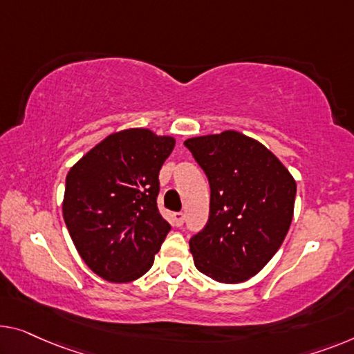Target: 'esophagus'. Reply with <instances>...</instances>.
I'll list each match as a JSON object with an SVG mask.
<instances>
[{
	"label": "esophagus",
	"instance_id": "34e87169",
	"mask_svg": "<svg viewBox=\"0 0 354 354\" xmlns=\"http://www.w3.org/2000/svg\"><path fill=\"white\" fill-rule=\"evenodd\" d=\"M184 218H186V216H184L183 211H178V213L173 214V219H175V224L178 225V227H181V225L184 224Z\"/></svg>",
	"mask_w": 354,
	"mask_h": 354
}]
</instances>
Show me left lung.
I'll return each instance as SVG.
<instances>
[{
    "label": "left lung",
    "mask_w": 354,
    "mask_h": 354,
    "mask_svg": "<svg viewBox=\"0 0 354 354\" xmlns=\"http://www.w3.org/2000/svg\"><path fill=\"white\" fill-rule=\"evenodd\" d=\"M209 183V218L189 246L198 272L241 283L275 256L292 221L295 186L266 146L239 131L189 138Z\"/></svg>",
    "instance_id": "obj_1"
}]
</instances>
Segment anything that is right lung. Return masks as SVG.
I'll return each mask as SVG.
<instances>
[{
  "instance_id": "1",
  "label": "right lung",
  "mask_w": 354,
  "mask_h": 354,
  "mask_svg": "<svg viewBox=\"0 0 354 354\" xmlns=\"http://www.w3.org/2000/svg\"><path fill=\"white\" fill-rule=\"evenodd\" d=\"M175 138L147 129L109 135L68 171L63 219L92 272L111 283L143 277L170 224L157 208L159 171Z\"/></svg>"
}]
</instances>
